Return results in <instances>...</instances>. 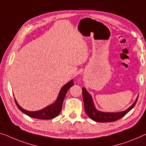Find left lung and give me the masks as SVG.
<instances>
[{"instance_id":"left-lung-1","label":"left lung","mask_w":146,"mask_h":146,"mask_svg":"<svg viewBox=\"0 0 146 146\" xmlns=\"http://www.w3.org/2000/svg\"><path fill=\"white\" fill-rule=\"evenodd\" d=\"M82 98L84 102V110L86 115L91 119L99 123H108V122H113L119 120L128 113L136 105L138 96H137L135 102L130 107L123 111L119 112H104L98 110L95 107L92 96L89 94L84 87L82 88Z\"/></svg>"}]
</instances>
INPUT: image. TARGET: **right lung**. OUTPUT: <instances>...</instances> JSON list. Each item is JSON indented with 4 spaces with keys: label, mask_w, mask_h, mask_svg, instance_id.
<instances>
[{
    "label": "right lung",
    "mask_w": 146,
    "mask_h": 146,
    "mask_svg": "<svg viewBox=\"0 0 146 146\" xmlns=\"http://www.w3.org/2000/svg\"><path fill=\"white\" fill-rule=\"evenodd\" d=\"M74 85L73 80H71L67 83L64 84L60 91L58 96L56 100L53 104L48 106L47 107L44 108L42 110L35 111H30L22 108L17 103L16 98H14L15 102H16V106L23 113L28 115V116L32 117V118L38 119H52L55 118L60 113L62 109V104L65 96L67 94V90L71 88V86Z\"/></svg>",
    "instance_id": "right-lung-1"
}]
</instances>
